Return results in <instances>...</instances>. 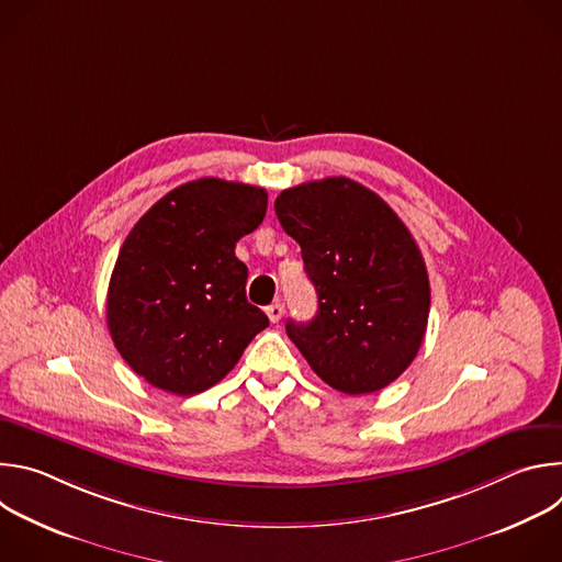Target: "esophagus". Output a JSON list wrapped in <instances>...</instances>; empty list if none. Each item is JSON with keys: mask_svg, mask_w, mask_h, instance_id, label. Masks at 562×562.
Masks as SVG:
<instances>
[{"mask_svg": "<svg viewBox=\"0 0 562 562\" xmlns=\"http://www.w3.org/2000/svg\"><path fill=\"white\" fill-rule=\"evenodd\" d=\"M267 315H269V319H271L273 325H276V323H280V317L284 315V304H282V302H273V304H269V306H267Z\"/></svg>", "mask_w": 562, "mask_h": 562, "instance_id": "34e87169", "label": "esophagus"}]
</instances>
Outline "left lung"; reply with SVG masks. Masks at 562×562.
<instances>
[{
	"label": "left lung",
	"instance_id": "obj_1",
	"mask_svg": "<svg viewBox=\"0 0 562 562\" xmlns=\"http://www.w3.org/2000/svg\"><path fill=\"white\" fill-rule=\"evenodd\" d=\"M276 215L317 293L311 323H286L291 342L342 393L384 389L414 362L427 331L431 291L414 235L349 178L282 191Z\"/></svg>",
	"mask_w": 562,
	"mask_h": 562
}]
</instances>
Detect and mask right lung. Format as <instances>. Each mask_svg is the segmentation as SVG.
Segmentation results:
<instances>
[{
    "mask_svg": "<svg viewBox=\"0 0 562 562\" xmlns=\"http://www.w3.org/2000/svg\"><path fill=\"white\" fill-rule=\"evenodd\" d=\"M267 213L260 187L202 178L157 200L120 249L106 295L111 338L148 384L195 395L269 327L247 300L235 243Z\"/></svg>",
    "mask_w": 562,
    "mask_h": 562,
    "instance_id": "obj_1",
    "label": "right lung"
}]
</instances>
